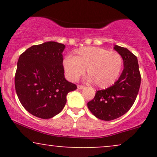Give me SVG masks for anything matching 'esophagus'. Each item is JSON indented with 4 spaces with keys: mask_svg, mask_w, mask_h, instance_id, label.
<instances>
[{
    "mask_svg": "<svg viewBox=\"0 0 157 157\" xmlns=\"http://www.w3.org/2000/svg\"><path fill=\"white\" fill-rule=\"evenodd\" d=\"M85 88V86H80V85H77V89H83Z\"/></svg>",
    "mask_w": 157,
    "mask_h": 157,
    "instance_id": "obj_1",
    "label": "esophagus"
}]
</instances>
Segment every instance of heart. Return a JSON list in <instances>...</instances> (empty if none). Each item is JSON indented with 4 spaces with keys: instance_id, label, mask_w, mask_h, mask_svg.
<instances>
[{
    "instance_id": "obj_1",
    "label": "heart",
    "mask_w": 157,
    "mask_h": 157,
    "mask_svg": "<svg viewBox=\"0 0 157 157\" xmlns=\"http://www.w3.org/2000/svg\"><path fill=\"white\" fill-rule=\"evenodd\" d=\"M69 80L76 81L87 71L88 80L101 89L109 87L118 78L122 67V57L118 52L96 46L80 48L75 57L68 56L63 61Z\"/></svg>"
}]
</instances>
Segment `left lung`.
<instances>
[{"label": "left lung", "instance_id": "8db88e82", "mask_svg": "<svg viewBox=\"0 0 157 157\" xmlns=\"http://www.w3.org/2000/svg\"><path fill=\"white\" fill-rule=\"evenodd\" d=\"M113 49L122 56L123 71L113 86L97 91L94 98L87 104L96 117L105 121L120 117L129 111L141 83L137 57L128 48L117 45L113 46Z\"/></svg>", "mask_w": 157, "mask_h": 157}]
</instances>
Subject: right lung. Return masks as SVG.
<instances>
[{"label": "right lung", "mask_w": 157, "mask_h": 157, "mask_svg": "<svg viewBox=\"0 0 157 157\" xmlns=\"http://www.w3.org/2000/svg\"><path fill=\"white\" fill-rule=\"evenodd\" d=\"M65 48L64 44L48 41L31 46L19 57L16 93L24 109L37 117L49 119L58 114L68 93L77 89L76 85L65 78Z\"/></svg>", "instance_id": "1"}]
</instances>
